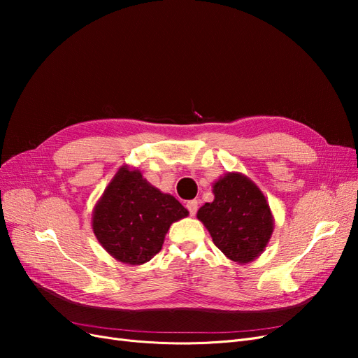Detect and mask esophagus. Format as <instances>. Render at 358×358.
<instances>
[{
	"label": "esophagus",
	"instance_id": "1",
	"mask_svg": "<svg viewBox=\"0 0 358 358\" xmlns=\"http://www.w3.org/2000/svg\"><path fill=\"white\" fill-rule=\"evenodd\" d=\"M187 209L189 210V215L194 216V215H196L197 209H199V201H197V200H189V201L187 203Z\"/></svg>",
	"mask_w": 358,
	"mask_h": 358
}]
</instances>
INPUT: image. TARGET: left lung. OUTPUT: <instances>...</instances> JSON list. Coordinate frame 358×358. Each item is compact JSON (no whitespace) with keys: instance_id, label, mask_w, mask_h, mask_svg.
Segmentation results:
<instances>
[{"instance_id":"8db88e82","label":"left lung","mask_w":358,"mask_h":358,"mask_svg":"<svg viewBox=\"0 0 358 358\" xmlns=\"http://www.w3.org/2000/svg\"><path fill=\"white\" fill-rule=\"evenodd\" d=\"M213 201L197 212L220 251L239 264L252 263L263 254L275 229L270 206L255 183L229 171L213 183Z\"/></svg>"}]
</instances>
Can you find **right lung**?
<instances>
[{
  "label": "right lung",
  "instance_id": "1",
  "mask_svg": "<svg viewBox=\"0 0 358 358\" xmlns=\"http://www.w3.org/2000/svg\"><path fill=\"white\" fill-rule=\"evenodd\" d=\"M188 215L175 197L125 164L96 201L91 224L96 241L115 259L140 266L161 251L170 225Z\"/></svg>",
  "mask_w": 358,
  "mask_h": 358
}]
</instances>
